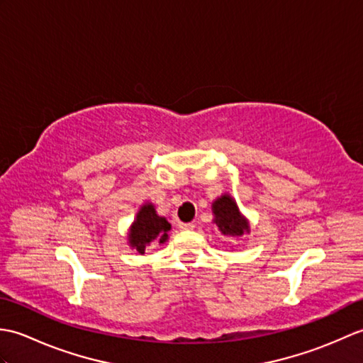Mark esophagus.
<instances>
[{"label": "esophagus", "instance_id": "esophagus-1", "mask_svg": "<svg viewBox=\"0 0 363 363\" xmlns=\"http://www.w3.org/2000/svg\"><path fill=\"white\" fill-rule=\"evenodd\" d=\"M195 228L194 223H179V229L181 230H191Z\"/></svg>", "mask_w": 363, "mask_h": 363}]
</instances>
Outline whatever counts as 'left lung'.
Returning a JSON list of instances; mask_svg holds the SVG:
<instances>
[{
    "instance_id": "8db88e82",
    "label": "left lung",
    "mask_w": 363,
    "mask_h": 363,
    "mask_svg": "<svg viewBox=\"0 0 363 363\" xmlns=\"http://www.w3.org/2000/svg\"><path fill=\"white\" fill-rule=\"evenodd\" d=\"M213 223L218 226L220 233L228 237H242L250 233V223L238 211L233 196L225 194L217 198L212 204Z\"/></svg>"
}]
</instances>
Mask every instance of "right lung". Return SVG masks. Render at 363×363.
<instances>
[{"label": "right lung", "instance_id": "1", "mask_svg": "<svg viewBox=\"0 0 363 363\" xmlns=\"http://www.w3.org/2000/svg\"><path fill=\"white\" fill-rule=\"evenodd\" d=\"M172 225L167 218L159 217L154 204L145 203L140 211L137 212V217L129 229L128 240L129 245L135 248L140 254H145V250L151 245H160L168 240V230Z\"/></svg>", "mask_w": 363, "mask_h": 363}]
</instances>
